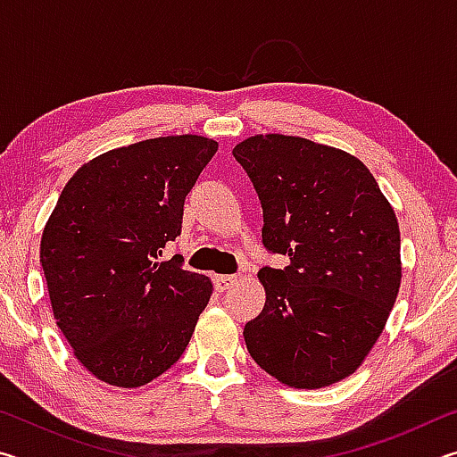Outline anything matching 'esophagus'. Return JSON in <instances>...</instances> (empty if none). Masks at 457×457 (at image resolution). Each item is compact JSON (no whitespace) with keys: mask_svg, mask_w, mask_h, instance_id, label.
Here are the masks:
<instances>
[{"mask_svg":"<svg viewBox=\"0 0 457 457\" xmlns=\"http://www.w3.org/2000/svg\"><path fill=\"white\" fill-rule=\"evenodd\" d=\"M234 284H237V276H228V274L213 276V286H215V290H218V292H226Z\"/></svg>","mask_w":457,"mask_h":457,"instance_id":"esophagus-1","label":"esophagus"}]
</instances>
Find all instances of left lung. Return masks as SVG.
Returning a JSON list of instances; mask_svg holds the SVG:
<instances>
[{
  "mask_svg": "<svg viewBox=\"0 0 457 457\" xmlns=\"http://www.w3.org/2000/svg\"><path fill=\"white\" fill-rule=\"evenodd\" d=\"M264 210L262 242L288 253L262 268L266 304L244 328L252 359L294 389L353 375L401 286L395 212L354 154L303 137L256 135L234 146Z\"/></svg>",
  "mask_w": 457,
  "mask_h": 457,
  "instance_id": "obj_1",
  "label": "left lung"
}]
</instances>
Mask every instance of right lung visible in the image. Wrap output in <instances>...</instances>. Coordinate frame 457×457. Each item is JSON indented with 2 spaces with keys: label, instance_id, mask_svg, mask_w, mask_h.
<instances>
[{
  "label": "right lung",
  "instance_id": "1",
  "mask_svg": "<svg viewBox=\"0 0 457 457\" xmlns=\"http://www.w3.org/2000/svg\"><path fill=\"white\" fill-rule=\"evenodd\" d=\"M215 151L218 141L199 135L106 151L71 177L46 221L40 262L54 320L98 381L143 386L187 349L213 284L183 270L181 256H161Z\"/></svg>",
  "mask_w": 457,
  "mask_h": 457
}]
</instances>
